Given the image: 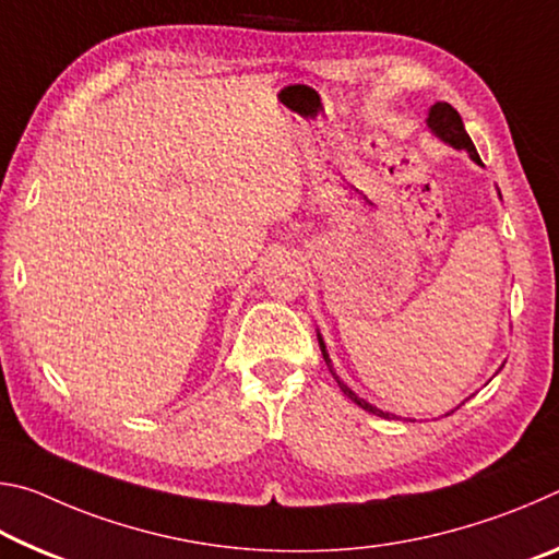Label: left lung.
<instances>
[{
    "mask_svg": "<svg viewBox=\"0 0 559 559\" xmlns=\"http://www.w3.org/2000/svg\"><path fill=\"white\" fill-rule=\"evenodd\" d=\"M427 128H429V132H431L433 138H439L441 143H447L449 147H453V150H466L473 163L480 165V157H478V153H476V147H473V143H471L466 128H463L461 116L449 106V103H433V106L429 108V116H427ZM318 343H320V353H323V359H325L328 370L333 372L337 386H340V390H343V394L347 396V400H353L357 406H362L365 412L377 414V416H384V419H392L394 414L377 409V406H372L370 402H365L362 396H357L343 380H340L337 372H335V367H333V359H330V355H328L325 340H323V335H320V330H318ZM500 367H503V365H500ZM459 406H461V404H459ZM459 406H456V409H459ZM449 414H453V409H451Z\"/></svg>",
    "mask_w": 559,
    "mask_h": 559,
    "instance_id": "1",
    "label": "left lung"
}]
</instances>
